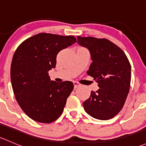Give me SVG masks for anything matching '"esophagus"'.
Instances as JSON below:
<instances>
[{"label": "esophagus", "mask_w": 146, "mask_h": 146, "mask_svg": "<svg viewBox=\"0 0 146 146\" xmlns=\"http://www.w3.org/2000/svg\"><path fill=\"white\" fill-rule=\"evenodd\" d=\"M73 85H74V88H75V89L80 86V82H77V81H74V82H73Z\"/></svg>", "instance_id": "1"}]
</instances>
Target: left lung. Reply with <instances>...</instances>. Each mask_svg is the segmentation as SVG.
<instances>
[{
  "instance_id": "1",
  "label": "left lung",
  "mask_w": 146,
  "mask_h": 146,
  "mask_svg": "<svg viewBox=\"0 0 146 146\" xmlns=\"http://www.w3.org/2000/svg\"><path fill=\"white\" fill-rule=\"evenodd\" d=\"M78 43L89 49L92 63L88 74L98 83L100 89L91 91L82 104L93 118L108 120L123 108L131 84V66L123 51L107 39L77 36Z\"/></svg>"
}]
</instances>
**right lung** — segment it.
<instances>
[{
    "label": "right lung",
    "instance_id": "add662e5",
    "mask_svg": "<svg viewBox=\"0 0 146 146\" xmlns=\"http://www.w3.org/2000/svg\"><path fill=\"white\" fill-rule=\"evenodd\" d=\"M76 42L73 36L39 33L17 48L10 68L12 87L17 103L29 118L49 123L61 115L73 83L51 80L48 72L56 67L58 53Z\"/></svg>",
    "mask_w": 146,
    "mask_h": 146
}]
</instances>
